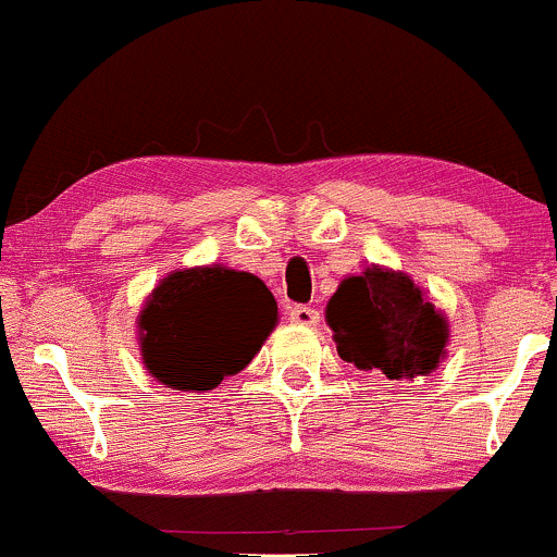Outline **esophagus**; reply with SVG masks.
<instances>
[{"instance_id": "obj_1", "label": "esophagus", "mask_w": 557, "mask_h": 557, "mask_svg": "<svg viewBox=\"0 0 557 557\" xmlns=\"http://www.w3.org/2000/svg\"><path fill=\"white\" fill-rule=\"evenodd\" d=\"M288 318L296 325H314L320 320V312L307 304H294V307H288Z\"/></svg>"}]
</instances>
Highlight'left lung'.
<instances>
[{"instance_id": "left-lung-1", "label": "left lung", "mask_w": 557, "mask_h": 557, "mask_svg": "<svg viewBox=\"0 0 557 557\" xmlns=\"http://www.w3.org/2000/svg\"><path fill=\"white\" fill-rule=\"evenodd\" d=\"M325 318L342 360L392 382L435 371L448 342L446 318L421 298L413 280L379 267L344 280Z\"/></svg>"}]
</instances>
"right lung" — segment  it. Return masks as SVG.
<instances>
[{"label":"right lung","instance_id":"add662e5","mask_svg":"<svg viewBox=\"0 0 557 557\" xmlns=\"http://www.w3.org/2000/svg\"><path fill=\"white\" fill-rule=\"evenodd\" d=\"M277 323V304L248 272L184 269L140 312L146 371L173 389H213L243 371Z\"/></svg>","mask_w":557,"mask_h":557}]
</instances>
